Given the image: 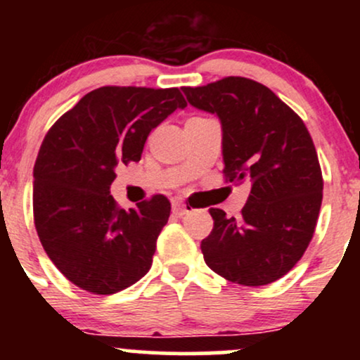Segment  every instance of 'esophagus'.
Returning a JSON list of instances; mask_svg holds the SVG:
<instances>
[{
    "label": "esophagus",
    "instance_id": "esophagus-1",
    "mask_svg": "<svg viewBox=\"0 0 360 360\" xmlns=\"http://www.w3.org/2000/svg\"><path fill=\"white\" fill-rule=\"evenodd\" d=\"M172 213H174L176 217H184V214L188 213V208H186V205L181 203V201H174V203H172Z\"/></svg>",
    "mask_w": 360,
    "mask_h": 360
}]
</instances>
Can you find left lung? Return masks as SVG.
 I'll return each mask as SVG.
<instances>
[{
  "label": "left lung",
  "mask_w": 360,
  "mask_h": 360,
  "mask_svg": "<svg viewBox=\"0 0 360 360\" xmlns=\"http://www.w3.org/2000/svg\"><path fill=\"white\" fill-rule=\"evenodd\" d=\"M183 93L220 120L225 176L252 183L238 218L210 210L214 225L201 242L205 262L243 286L274 283L303 257L320 213L323 179L307 127L269 88L247 77Z\"/></svg>",
  "instance_id": "obj_1"
}]
</instances>
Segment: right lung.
<instances>
[{"mask_svg":"<svg viewBox=\"0 0 360 360\" xmlns=\"http://www.w3.org/2000/svg\"><path fill=\"white\" fill-rule=\"evenodd\" d=\"M184 110L177 88L105 86L81 98L45 135L34 167L35 229L71 283L113 295L152 266L171 203L157 194L120 210L110 194L120 164L137 162L155 127Z\"/></svg>","mask_w":360,"mask_h":360,"instance_id":"add662e5","label":"right lung"}]
</instances>
